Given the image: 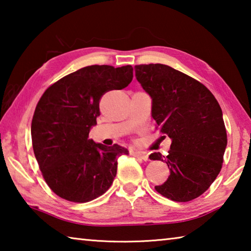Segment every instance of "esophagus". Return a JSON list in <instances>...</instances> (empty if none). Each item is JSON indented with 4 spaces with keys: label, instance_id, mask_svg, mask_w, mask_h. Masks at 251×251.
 <instances>
[{
    "label": "esophagus",
    "instance_id": "34e87169",
    "mask_svg": "<svg viewBox=\"0 0 251 251\" xmlns=\"http://www.w3.org/2000/svg\"><path fill=\"white\" fill-rule=\"evenodd\" d=\"M133 154L136 156V157H138V158H141V159H143V160H148V155H147V152H145V151H135Z\"/></svg>",
    "mask_w": 251,
    "mask_h": 251
}]
</instances>
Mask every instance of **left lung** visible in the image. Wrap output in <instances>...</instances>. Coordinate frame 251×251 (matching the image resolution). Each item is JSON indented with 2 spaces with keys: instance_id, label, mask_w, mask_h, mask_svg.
Masks as SVG:
<instances>
[{
  "instance_id": "obj_1",
  "label": "left lung",
  "mask_w": 251,
  "mask_h": 251,
  "mask_svg": "<svg viewBox=\"0 0 251 251\" xmlns=\"http://www.w3.org/2000/svg\"><path fill=\"white\" fill-rule=\"evenodd\" d=\"M135 75L151 97L156 128L172 139L167 156L150 155L171 172L156 192L174 201H193L209 188L223 166L227 133L222 108L205 85L168 65H136Z\"/></svg>"
}]
</instances>
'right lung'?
<instances>
[{
    "label": "right lung",
    "instance_id": "obj_1",
    "mask_svg": "<svg viewBox=\"0 0 251 251\" xmlns=\"http://www.w3.org/2000/svg\"><path fill=\"white\" fill-rule=\"evenodd\" d=\"M133 79L130 65L83 67L50 85L36 105L31 135L46 184L63 199L87 202L106 193L117 173V158L128 154L88 138L106 92L123 90Z\"/></svg>",
    "mask_w": 251,
    "mask_h": 251
}]
</instances>
